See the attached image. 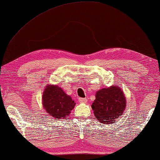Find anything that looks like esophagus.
<instances>
[{"instance_id":"34e87169","label":"esophagus","mask_w":160,"mask_h":160,"mask_svg":"<svg viewBox=\"0 0 160 160\" xmlns=\"http://www.w3.org/2000/svg\"><path fill=\"white\" fill-rule=\"evenodd\" d=\"M78 100H79V102L80 103H86L88 101L86 98H79L78 99Z\"/></svg>"}]
</instances>
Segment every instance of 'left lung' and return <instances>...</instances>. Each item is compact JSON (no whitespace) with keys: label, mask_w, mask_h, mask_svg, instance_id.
Instances as JSON below:
<instances>
[{"label":"left lung","mask_w":160,"mask_h":160,"mask_svg":"<svg viewBox=\"0 0 160 160\" xmlns=\"http://www.w3.org/2000/svg\"><path fill=\"white\" fill-rule=\"evenodd\" d=\"M126 98L119 86L112 85L96 92L95 100L91 105L94 115L100 123L110 125L115 122L125 111Z\"/></svg>","instance_id":"obj_1"}]
</instances>
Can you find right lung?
<instances>
[{
  "label": "right lung",
  "mask_w": 160,
  "mask_h": 160,
  "mask_svg": "<svg viewBox=\"0 0 160 160\" xmlns=\"http://www.w3.org/2000/svg\"><path fill=\"white\" fill-rule=\"evenodd\" d=\"M42 108L52 119H65L75 108V102L61 88L56 85H45L42 96Z\"/></svg>",
  "instance_id": "add662e5"
}]
</instances>
